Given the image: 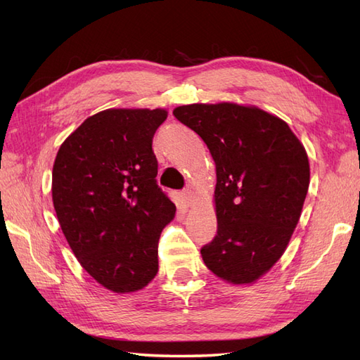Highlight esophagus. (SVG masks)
I'll list each match as a JSON object with an SVG mask.
<instances>
[{
  "label": "esophagus",
  "instance_id": "esophagus-1",
  "mask_svg": "<svg viewBox=\"0 0 360 360\" xmlns=\"http://www.w3.org/2000/svg\"><path fill=\"white\" fill-rule=\"evenodd\" d=\"M181 198H183V201L186 202L188 205H191V204L195 201V195H193V192H192L191 189H184V191L181 192Z\"/></svg>",
  "mask_w": 360,
  "mask_h": 360
}]
</instances>
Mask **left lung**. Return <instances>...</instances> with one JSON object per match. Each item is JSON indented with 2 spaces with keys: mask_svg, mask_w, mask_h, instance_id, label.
Masks as SVG:
<instances>
[{
  "mask_svg": "<svg viewBox=\"0 0 360 360\" xmlns=\"http://www.w3.org/2000/svg\"><path fill=\"white\" fill-rule=\"evenodd\" d=\"M174 117L197 132L216 163L217 234L204 264L249 284L284 254L309 186V162L281 118L236 103L179 106Z\"/></svg>",
  "mask_w": 360,
  "mask_h": 360,
  "instance_id": "1",
  "label": "left lung"
}]
</instances>
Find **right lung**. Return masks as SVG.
<instances>
[{
	"label": "right lung",
	"instance_id": "right-lung-1",
	"mask_svg": "<svg viewBox=\"0 0 360 360\" xmlns=\"http://www.w3.org/2000/svg\"><path fill=\"white\" fill-rule=\"evenodd\" d=\"M165 110H106L61 144L52 201L84 270L105 288H144L159 270L158 245L176 213L159 188L151 148Z\"/></svg>",
	"mask_w": 360,
	"mask_h": 360
}]
</instances>
